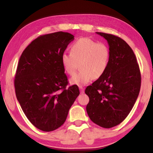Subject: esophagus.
I'll use <instances>...</instances> for the list:
<instances>
[{
    "label": "esophagus",
    "mask_w": 153,
    "mask_h": 153,
    "mask_svg": "<svg viewBox=\"0 0 153 153\" xmlns=\"http://www.w3.org/2000/svg\"><path fill=\"white\" fill-rule=\"evenodd\" d=\"M79 90H80V93H81V94H84V88L82 87V86H79Z\"/></svg>",
    "instance_id": "esophagus-1"
}]
</instances>
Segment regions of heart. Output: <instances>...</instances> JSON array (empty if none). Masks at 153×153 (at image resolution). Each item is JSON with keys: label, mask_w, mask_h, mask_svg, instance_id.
<instances>
[{"label": "heart", "mask_w": 153, "mask_h": 153, "mask_svg": "<svg viewBox=\"0 0 153 153\" xmlns=\"http://www.w3.org/2000/svg\"><path fill=\"white\" fill-rule=\"evenodd\" d=\"M71 53L62 54L61 61L64 71L72 76L79 64L80 71L70 79V83L84 86L92 78L101 77L107 70L110 60L108 46L89 38H82L71 46Z\"/></svg>", "instance_id": "1"}]
</instances>
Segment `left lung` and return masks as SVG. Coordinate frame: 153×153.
<instances>
[{
	"label": "left lung",
	"mask_w": 153,
	"mask_h": 153,
	"mask_svg": "<svg viewBox=\"0 0 153 153\" xmlns=\"http://www.w3.org/2000/svg\"><path fill=\"white\" fill-rule=\"evenodd\" d=\"M107 41L110 60L101 77L88 86L86 111L93 122L105 128L121 123L132 109L138 97L141 76L132 49L120 37L96 32Z\"/></svg>",
	"instance_id": "8db88e82"
}]
</instances>
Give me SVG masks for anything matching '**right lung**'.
Masks as SVG:
<instances>
[{"instance_id": "right-lung-1", "label": "right lung", "mask_w": 153, "mask_h": 153, "mask_svg": "<svg viewBox=\"0 0 153 153\" xmlns=\"http://www.w3.org/2000/svg\"><path fill=\"white\" fill-rule=\"evenodd\" d=\"M74 40L68 32L40 36L20 56L14 81L17 99L29 121L42 131H51L63 125L79 94L76 85L67 88L61 61Z\"/></svg>"}]
</instances>
